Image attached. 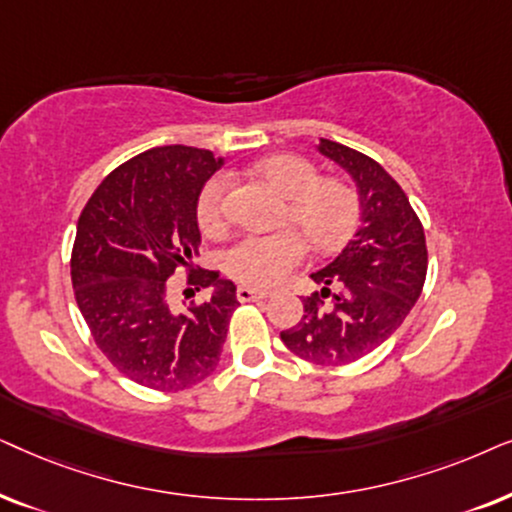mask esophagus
I'll return each mask as SVG.
<instances>
[{
	"label": "esophagus",
	"mask_w": 512,
	"mask_h": 512,
	"mask_svg": "<svg viewBox=\"0 0 512 512\" xmlns=\"http://www.w3.org/2000/svg\"><path fill=\"white\" fill-rule=\"evenodd\" d=\"M271 292L267 290H252V288H238L236 299L238 302H260V299H267Z\"/></svg>",
	"instance_id": "esophagus-1"
}]
</instances>
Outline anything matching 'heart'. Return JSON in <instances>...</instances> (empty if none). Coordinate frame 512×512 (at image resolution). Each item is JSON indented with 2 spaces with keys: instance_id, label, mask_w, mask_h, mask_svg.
Returning a JSON list of instances; mask_svg holds the SVG:
<instances>
[{
  "instance_id": "b5f03b06",
  "label": "heart",
  "mask_w": 512,
  "mask_h": 512,
  "mask_svg": "<svg viewBox=\"0 0 512 512\" xmlns=\"http://www.w3.org/2000/svg\"><path fill=\"white\" fill-rule=\"evenodd\" d=\"M255 170L285 196L283 220L302 228L316 250H337L356 234L360 224V194L349 182L337 177H320V170L297 154L269 156L257 163ZM227 189L229 177L217 173L203 182L196 196V222L210 236L227 229ZM298 230L288 224L269 234L238 238L224 252V271L245 288H276L288 281L309 252V243L301 234L303 230Z\"/></svg>"
}]
</instances>
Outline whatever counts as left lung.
I'll list each match as a JSON object with an SVG mask.
<instances>
[{"label": "left lung", "mask_w": 512, "mask_h": 512, "mask_svg": "<svg viewBox=\"0 0 512 512\" xmlns=\"http://www.w3.org/2000/svg\"><path fill=\"white\" fill-rule=\"evenodd\" d=\"M318 149L356 180L363 224L335 262L311 274L323 288L302 299V320L281 339L306 363L344 367L403 325L424 290L428 250L410 199L377 161L332 140Z\"/></svg>", "instance_id": "left-lung-1"}]
</instances>
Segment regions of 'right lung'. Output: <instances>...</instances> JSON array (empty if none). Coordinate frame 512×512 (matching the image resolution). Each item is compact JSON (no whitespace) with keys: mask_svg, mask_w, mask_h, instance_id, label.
<instances>
[{"mask_svg":"<svg viewBox=\"0 0 512 512\" xmlns=\"http://www.w3.org/2000/svg\"><path fill=\"white\" fill-rule=\"evenodd\" d=\"M220 163L208 149H147L114 168L79 215L70 274L81 316L109 363L161 393L185 391L215 372L238 306L234 283L194 264L196 196ZM182 268L186 299L216 288L189 310L169 297L167 278Z\"/></svg>","mask_w":512,"mask_h":512,"instance_id":"right-lung-1","label":"right lung"}]
</instances>
